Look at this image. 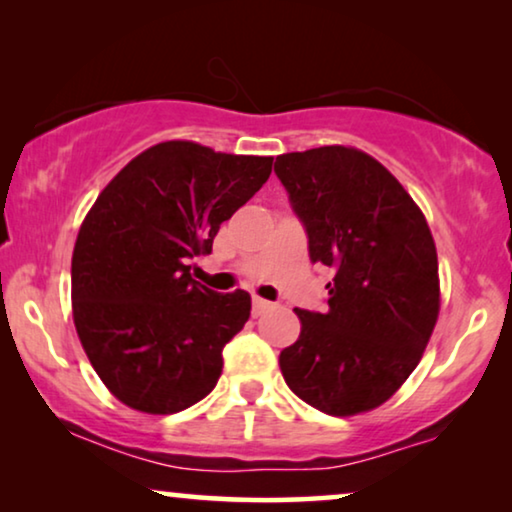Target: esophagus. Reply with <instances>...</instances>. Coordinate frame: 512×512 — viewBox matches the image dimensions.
<instances>
[{"label": "esophagus", "mask_w": 512, "mask_h": 512, "mask_svg": "<svg viewBox=\"0 0 512 512\" xmlns=\"http://www.w3.org/2000/svg\"><path fill=\"white\" fill-rule=\"evenodd\" d=\"M272 307H275V303H270V300H263V298L256 296V298H254V317H258V314L272 310Z\"/></svg>", "instance_id": "obj_1"}]
</instances>
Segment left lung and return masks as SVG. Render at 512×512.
<instances>
[{"instance_id": "8db88e82", "label": "left lung", "mask_w": 512, "mask_h": 512, "mask_svg": "<svg viewBox=\"0 0 512 512\" xmlns=\"http://www.w3.org/2000/svg\"><path fill=\"white\" fill-rule=\"evenodd\" d=\"M275 174L305 226L312 263L335 270L328 310H296L279 354L289 389L349 417L382 405L417 368L440 310L429 223L387 167L349 146L277 156Z\"/></svg>"}]
</instances>
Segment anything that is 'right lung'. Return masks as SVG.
Wrapping results in <instances>:
<instances>
[{"instance_id":"right-lung-1","label":"right lung","mask_w":512,"mask_h":512,"mask_svg":"<svg viewBox=\"0 0 512 512\" xmlns=\"http://www.w3.org/2000/svg\"><path fill=\"white\" fill-rule=\"evenodd\" d=\"M270 172L265 156L163 142L97 195L74 244V326L95 373L128 408L172 415L216 387L251 296L207 289L188 263L212 251L221 223Z\"/></svg>"}]
</instances>
